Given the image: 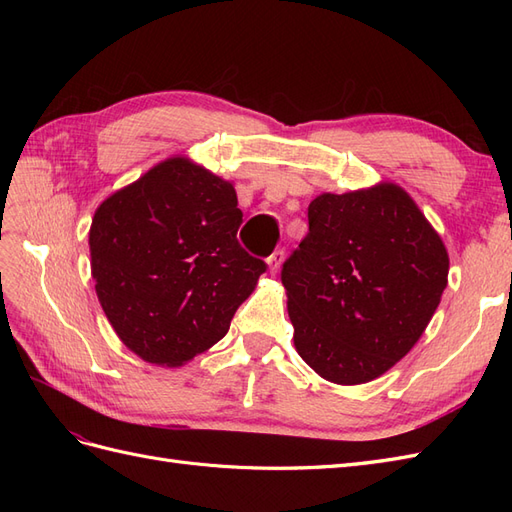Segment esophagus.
<instances>
[{"instance_id":"1","label":"esophagus","mask_w":512,"mask_h":512,"mask_svg":"<svg viewBox=\"0 0 512 512\" xmlns=\"http://www.w3.org/2000/svg\"><path fill=\"white\" fill-rule=\"evenodd\" d=\"M282 262H284V250H275L269 258H267V265H269V271L275 275L277 271H280V267H282Z\"/></svg>"}]
</instances>
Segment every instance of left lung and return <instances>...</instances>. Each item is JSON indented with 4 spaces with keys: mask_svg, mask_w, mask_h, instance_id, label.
<instances>
[{
    "mask_svg": "<svg viewBox=\"0 0 512 512\" xmlns=\"http://www.w3.org/2000/svg\"><path fill=\"white\" fill-rule=\"evenodd\" d=\"M309 232L284 262L294 348L324 380L363 384L414 348L448 284L444 241L391 181L307 207Z\"/></svg>",
    "mask_w": 512,
    "mask_h": 512,
    "instance_id": "8db88e82",
    "label": "left lung"
}]
</instances>
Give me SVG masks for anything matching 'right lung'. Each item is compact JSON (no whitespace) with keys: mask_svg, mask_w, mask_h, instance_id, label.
<instances>
[{"mask_svg":"<svg viewBox=\"0 0 512 512\" xmlns=\"http://www.w3.org/2000/svg\"><path fill=\"white\" fill-rule=\"evenodd\" d=\"M235 183L173 156L113 192L89 228L91 277L123 346L181 367L228 333L267 265L237 241Z\"/></svg>","mask_w":512,"mask_h":512,"instance_id":"obj_1","label":"right lung"}]
</instances>
